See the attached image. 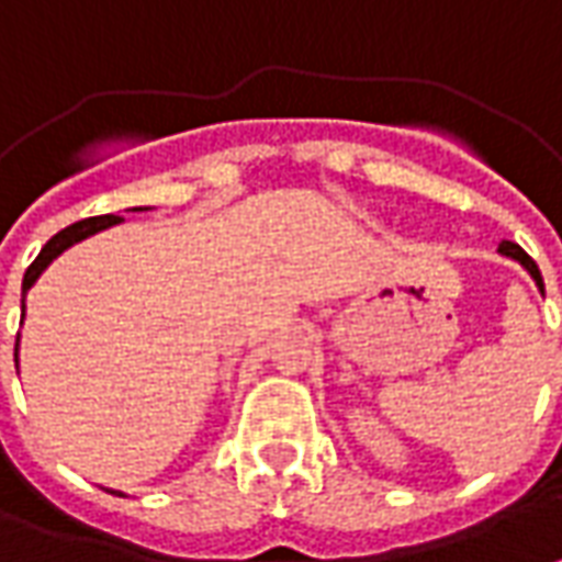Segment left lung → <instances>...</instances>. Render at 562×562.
Returning <instances> with one entry per match:
<instances>
[{"mask_svg":"<svg viewBox=\"0 0 562 562\" xmlns=\"http://www.w3.org/2000/svg\"><path fill=\"white\" fill-rule=\"evenodd\" d=\"M499 252L502 255H508V258H514V261H520V265H524V268L529 270V277H532V280H536V285H539L541 292H544V282H541V273H539V265H536V261H532V258H529L527 252H524V249H520V246H517V243H502L499 246Z\"/></svg>","mask_w":562,"mask_h":562,"instance_id":"left-lung-1","label":"left lung"}]
</instances>
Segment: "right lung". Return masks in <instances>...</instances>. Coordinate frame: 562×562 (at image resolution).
<instances>
[{"label":"right lung","mask_w":562,"mask_h":562,"mask_svg":"<svg viewBox=\"0 0 562 562\" xmlns=\"http://www.w3.org/2000/svg\"><path fill=\"white\" fill-rule=\"evenodd\" d=\"M117 222H124L121 215H93V218H85V222H76V225L63 227L60 234H54L48 243H45V249L35 255V261L26 268V273H23V297H26V292H30V285H33L38 277H42V270L48 268L50 261L57 258L60 252H66L72 243L85 240V237H90V234H97V231H103V227H112L117 225Z\"/></svg>","instance_id":"right-lung-1"}]
</instances>
